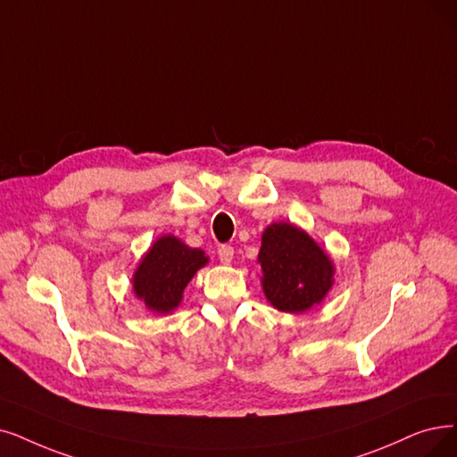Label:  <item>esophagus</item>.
Segmentation results:
<instances>
[{"mask_svg":"<svg viewBox=\"0 0 457 457\" xmlns=\"http://www.w3.org/2000/svg\"><path fill=\"white\" fill-rule=\"evenodd\" d=\"M217 254H219V261L228 266L234 259V247L232 245H221V247H219Z\"/></svg>","mask_w":457,"mask_h":457,"instance_id":"1","label":"esophagus"}]
</instances>
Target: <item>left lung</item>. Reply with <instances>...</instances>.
Returning <instances> with one entry per match:
<instances>
[{
    "instance_id": "left-lung-1",
    "label": "left lung",
    "mask_w": 457,
    "mask_h": 457,
    "mask_svg": "<svg viewBox=\"0 0 457 457\" xmlns=\"http://www.w3.org/2000/svg\"><path fill=\"white\" fill-rule=\"evenodd\" d=\"M262 290L285 313H303L320 303L334 285V262L305 230L273 223L262 234L259 251Z\"/></svg>"
}]
</instances>
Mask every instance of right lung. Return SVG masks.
<instances>
[{"label":"right lung","mask_w":457,"mask_h":457,"mask_svg":"<svg viewBox=\"0 0 457 457\" xmlns=\"http://www.w3.org/2000/svg\"><path fill=\"white\" fill-rule=\"evenodd\" d=\"M206 264L208 257L203 249L189 247L172 234L161 236L144 254L135 271V296L152 313L167 315L179 305L184 288Z\"/></svg>","instance_id":"right-lung-1"}]
</instances>
